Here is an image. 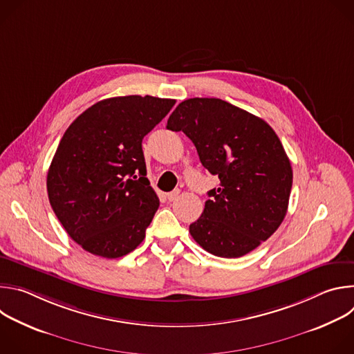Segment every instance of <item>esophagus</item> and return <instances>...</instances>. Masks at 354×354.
Instances as JSON below:
<instances>
[{
  "instance_id": "1",
  "label": "esophagus",
  "mask_w": 354,
  "mask_h": 354,
  "mask_svg": "<svg viewBox=\"0 0 354 354\" xmlns=\"http://www.w3.org/2000/svg\"><path fill=\"white\" fill-rule=\"evenodd\" d=\"M179 189H176V190H172V192H169V193H167V198L169 200V201H174L178 196H179Z\"/></svg>"
}]
</instances>
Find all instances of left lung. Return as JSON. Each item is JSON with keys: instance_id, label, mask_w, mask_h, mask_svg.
Wrapping results in <instances>:
<instances>
[{"instance_id": "1", "label": "left lung", "mask_w": 354, "mask_h": 354, "mask_svg": "<svg viewBox=\"0 0 354 354\" xmlns=\"http://www.w3.org/2000/svg\"><path fill=\"white\" fill-rule=\"evenodd\" d=\"M168 130L183 131L201 165L217 175L205 210L189 232L210 254L239 258L283 223L292 169L274 130L261 118L217 97H192L176 106Z\"/></svg>"}]
</instances>
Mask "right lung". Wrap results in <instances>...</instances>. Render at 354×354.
<instances>
[{
	"mask_svg": "<svg viewBox=\"0 0 354 354\" xmlns=\"http://www.w3.org/2000/svg\"><path fill=\"white\" fill-rule=\"evenodd\" d=\"M175 99L116 96L96 102L66 130L47 172L59 221L82 249L106 259L134 250L160 207L145 178L142 138Z\"/></svg>",
	"mask_w": 354,
	"mask_h": 354,
	"instance_id": "obj_1",
	"label": "right lung"
}]
</instances>
